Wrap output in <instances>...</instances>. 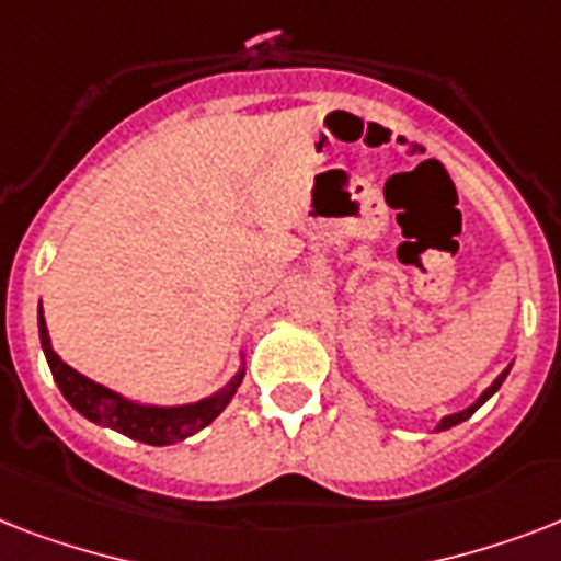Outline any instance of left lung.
Listing matches in <instances>:
<instances>
[{
	"label": "left lung",
	"mask_w": 561,
	"mask_h": 561,
	"mask_svg": "<svg viewBox=\"0 0 561 561\" xmlns=\"http://www.w3.org/2000/svg\"><path fill=\"white\" fill-rule=\"evenodd\" d=\"M506 373H510V367H506L504 373L497 375L495 381H492V387H486V390L480 392V399L474 401V404H469V408L460 410V413H451V416H443V422H439V425H436V431H448V427H454V425H460V422H466V419H469L471 413H474V410H478L480 404H483V401H489V399H492V396H495L497 387H501V383H504Z\"/></svg>",
	"instance_id": "obj_1"
}]
</instances>
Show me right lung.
Returning a JSON list of instances; mask_svg holds the SVG:
<instances>
[{"instance_id":"1","label":"right lung","mask_w":561,"mask_h":561,"mask_svg":"<svg viewBox=\"0 0 561 561\" xmlns=\"http://www.w3.org/2000/svg\"><path fill=\"white\" fill-rule=\"evenodd\" d=\"M39 343L46 352L48 369L55 375V383L64 392V399L72 404L81 416H87L95 425L113 427L118 434L130 436L136 443L145 445H174L186 436L197 434L201 427H206L215 416H220V410L227 408L232 396H236L238 383L244 378V367L232 375V381L227 387H220L218 392H211L209 399L192 401V404H174V408H157V404H139L125 396H118L116 390H110L104 383H95L92 378L72 369L66 360H60L55 350H51V337H48L46 317H43V306H39Z\"/></svg>"}]
</instances>
